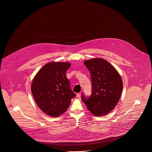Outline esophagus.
I'll list each match as a JSON object with an SVG mask.
<instances>
[{
	"label": "esophagus",
	"instance_id": "1",
	"mask_svg": "<svg viewBox=\"0 0 152 152\" xmlns=\"http://www.w3.org/2000/svg\"><path fill=\"white\" fill-rule=\"evenodd\" d=\"M80 95H81V93H78L76 94V97H80Z\"/></svg>",
	"mask_w": 152,
	"mask_h": 152
}]
</instances>
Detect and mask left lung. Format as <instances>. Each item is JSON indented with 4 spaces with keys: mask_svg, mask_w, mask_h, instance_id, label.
<instances>
[{
    "mask_svg": "<svg viewBox=\"0 0 152 152\" xmlns=\"http://www.w3.org/2000/svg\"><path fill=\"white\" fill-rule=\"evenodd\" d=\"M90 72L92 93L82 101L94 115L100 117L109 114L117 104L123 90V82L117 70L104 59L93 58L84 61Z\"/></svg>",
    "mask_w": 152,
    "mask_h": 152,
    "instance_id": "left-lung-1",
    "label": "left lung"
}]
</instances>
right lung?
<instances>
[{
  "label": "right lung",
  "mask_w": 152,
  "mask_h": 152,
  "mask_svg": "<svg viewBox=\"0 0 152 152\" xmlns=\"http://www.w3.org/2000/svg\"><path fill=\"white\" fill-rule=\"evenodd\" d=\"M71 64L52 62L45 65L35 76L31 91L39 109L50 117L66 111L76 94L72 91L66 72Z\"/></svg>",
  "instance_id": "obj_1"
}]
</instances>
